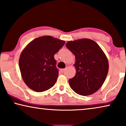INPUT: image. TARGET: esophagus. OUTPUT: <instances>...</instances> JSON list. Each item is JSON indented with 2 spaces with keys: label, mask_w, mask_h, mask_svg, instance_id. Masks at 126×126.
<instances>
[{
  "label": "esophagus",
  "mask_w": 126,
  "mask_h": 126,
  "mask_svg": "<svg viewBox=\"0 0 126 126\" xmlns=\"http://www.w3.org/2000/svg\"><path fill=\"white\" fill-rule=\"evenodd\" d=\"M67 69V68H64V69H61V72L62 73H63V72H64L65 70H66Z\"/></svg>",
  "instance_id": "obj_1"
}]
</instances>
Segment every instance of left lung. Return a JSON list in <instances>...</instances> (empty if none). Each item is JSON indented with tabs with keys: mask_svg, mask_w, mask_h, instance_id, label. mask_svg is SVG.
Instances as JSON below:
<instances>
[{
	"mask_svg": "<svg viewBox=\"0 0 126 126\" xmlns=\"http://www.w3.org/2000/svg\"><path fill=\"white\" fill-rule=\"evenodd\" d=\"M65 46L75 55L76 75L69 79L71 88L82 96L93 94L106 79L108 61L99 45L88 39L67 42Z\"/></svg>",
	"mask_w": 126,
	"mask_h": 126,
	"instance_id": "8db88e82",
	"label": "left lung"
}]
</instances>
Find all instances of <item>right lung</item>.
<instances>
[{
  "mask_svg": "<svg viewBox=\"0 0 126 126\" xmlns=\"http://www.w3.org/2000/svg\"><path fill=\"white\" fill-rule=\"evenodd\" d=\"M64 44L63 40L44 36L33 40L23 49L19 67L22 77L30 89L43 92L54 85L59 72L54 56Z\"/></svg>",
  "mask_w": 126,
  "mask_h": 126,
  "instance_id": "1",
  "label": "right lung"
}]
</instances>
